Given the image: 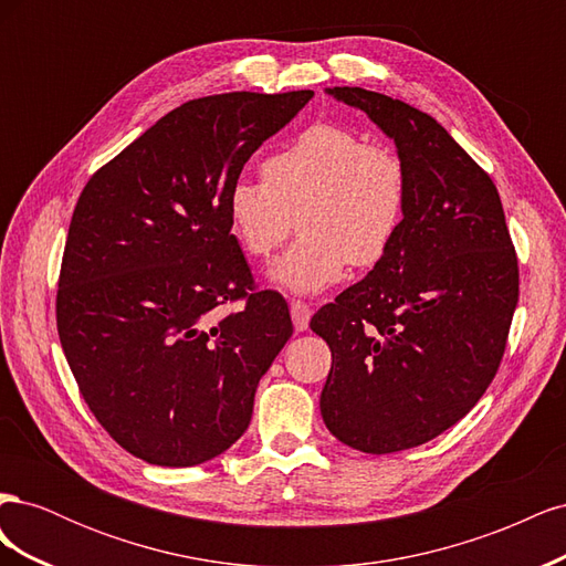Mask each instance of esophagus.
Returning a JSON list of instances; mask_svg holds the SVG:
<instances>
[{
  "instance_id": "1",
  "label": "esophagus",
  "mask_w": 566,
  "mask_h": 566,
  "mask_svg": "<svg viewBox=\"0 0 566 566\" xmlns=\"http://www.w3.org/2000/svg\"><path fill=\"white\" fill-rule=\"evenodd\" d=\"M290 314H293V323H295V331H306V325H310L312 318V310L310 304L302 302V300H293L290 302Z\"/></svg>"
}]
</instances>
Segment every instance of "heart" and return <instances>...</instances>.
Returning <instances> with one entry per match:
<instances>
[{
    "label": "heart",
    "instance_id": "heart-1",
    "mask_svg": "<svg viewBox=\"0 0 566 566\" xmlns=\"http://www.w3.org/2000/svg\"><path fill=\"white\" fill-rule=\"evenodd\" d=\"M264 179H238L227 214L241 248L264 260L295 229L302 235L271 276L295 293L337 283L347 264H380L408 210V167L399 150L335 123H316L269 156Z\"/></svg>",
    "mask_w": 566,
    "mask_h": 566
}]
</instances>
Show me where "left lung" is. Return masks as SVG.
I'll use <instances>...</instances> for the list:
<instances>
[{
    "label": "left lung",
    "instance_id": "left-lung-1",
    "mask_svg": "<svg viewBox=\"0 0 566 566\" xmlns=\"http://www.w3.org/2000/svg\"><path fill=\"white\" fill-rule=\"evenodd\" d=\"M328 94L397 144L408 210L385 260L312 318L333 354L321 416L356 451L397 453L465 418L495 378L517 254L499 188L432 115L361 87Z\"/></svg>",
    "mask_w": 566,
    "mask_h": 566
}]
</instances>
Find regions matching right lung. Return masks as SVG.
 I'll return each mask as SVG.
<instances>
[{
    "label": "right lung",
    "instance_id": "obj_1",
    "mask_svg": "<svg viewBox=\"0 0 566 566\" xmlns=\"http://www.w3.org/2000/svg\"><path fill=\"white\" fill-rule=\"evenodd\" d=\"M312 96L193 98L82 188L56 293L61 347L101 427L150 465H200L241 439L293 335L285 300L254 290L227 193ZM238 298L241 311L218 314Z\"/></svg>",
    "mask_w": 566,
    "mask_h": 566
}]
</instances>
